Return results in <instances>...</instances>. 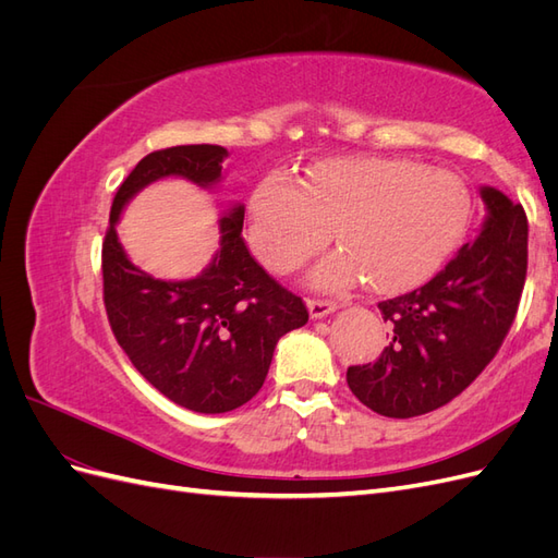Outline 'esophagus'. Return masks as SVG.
<instances>
[{"mask_svg":"<svg viewBox=\"0 0 558 558\" xmlns=\"http://www.w3.org/2000/svg\"><path fill=\"white\" fill-rule=\"evenodd\" d=\"M307 307H310L312 318H324V316H328L330 312L337 310V302L335 300H324V298H310Z\"/></svg>","mask_w":558,"mask_h":558,"instance_id":"34e87169","label":"esophagus"}]
</instances>
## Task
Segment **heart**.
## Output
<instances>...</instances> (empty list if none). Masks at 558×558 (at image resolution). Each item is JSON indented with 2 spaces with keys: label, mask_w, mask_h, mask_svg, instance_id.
Here are the masks:
<instances>
[{
  "label": "heart",
  "mask_w": 558,
  "mask_h": 558,
  "mask_svg": "<svg viewBox=\"0 0 558 558\" xmlns=\"http://www.w3.org/2000/svg\"><path fill=\"white\" fill-rule=\"evenodd\" d=\"M468 183L408 158L353 156L316 162L307 181L265 177L248 199V244L275 275H291L332 240L316 283L337 289L365 277L377 293L426 281L461 242Z\"/></svg>",
  "instance_id": "1"
}]
</instances>
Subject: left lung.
Instances as JSON below:
<instances>
[{
    "label": "left lung",
    "mask_w": 558,
    "mask_h": 558,
    "mask_svg": "<svg viewBox=\"0 0 558 558\" xmlns=\"http://www.w3.org/2000/svg\"><path fill=\"white\" fill-rule=\"evenodd\" d=\"M488 218L428 283L379 302L391 342L347 384L381 416L428 414L475 381L508 337L529 267L526 211L496 189H482Z\"/></svg>",
    "instance_id": "obj_1"
}]
</instances>
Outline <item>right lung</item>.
I'll return each instance as SVG.
<instances>
[{"label":"right lung","instance_id":"obj_1","mask_svg":"<svg viewBox=\"0 0 558 558\" xmlns=\"http://www.w3.org/2000/svg\"><path fill=\"white\" fill-rule=\"evenodd\" d=\"M226 156L223 146L189 144L142 158L116 191L102 242L105 310L116 342L148 384L199 414L230 412L260 391L279 337L307 324V305L251 256L244 207L221 218V248L189 281H160L134 267L116 221L125 202L156 179L216 183Z\"/></svg>","mask_w":558,"mask_h":558}]
</instances>
